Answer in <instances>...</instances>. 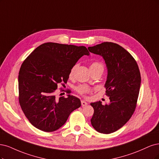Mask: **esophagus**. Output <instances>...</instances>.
<instances>
[{
    "mask_svg": "<svg viewBox=\"0 0 159 159\" xmlns=\"http://www.w3.org/2000/svg\"><path fill=\"white\" fill-rule=\"evenodd\" d=\"M87 104H88V103H87L86 102H85L84 100H81V105H82V106H86Z\"/></svg>",
    "mask_w": 159,
    "mask_h": 159,
    "instance_id": "1",
    "label": "esophagus"
}]
</instances>
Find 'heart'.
I'll return each instance as SVG.
<instances>
[{
    "instance_id": "b5f03b06",
    "label": "heart",
    "mask_w": 159,
    "mask_h": 159,
    "mask_svg": "<svg viewBox=\"0 0 159 159\" xmlns=\"http://www.w3.org/2000/svg\"><path fill=\"white\" fill-rule=\"evenodd\" d=\"M76 66H77V65H75L73 66L72 69H71L70 75H69L70 76H72L73 75ZM103 69V65H102L100 63L97 62V61L93 62L90 65V70H96V69ZM76 90L79 94L82 95L83 96H86V94H90L92 93V92H93V89H92L90 87H89V86L84 85V84H80V85H79L78 86H76Z\"/></svg>"
}]
</instances>
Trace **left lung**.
I'll list each match as a JSON object with an SVG mask.
<instances>
[{"label": "left lung", "mask_w": 159, "mask_h": 159, "mask_svg": "<svg viewBox=\"0 0 159 159\" xmlns=\"http://www.w3.org/2000/svg\"><path fill=\"white\" fill-rule=\"evenodd\" d=\"M88 49L105 60L106 95L110 100L105 106L100 101L90 104L94 108L91 124L98 132L109 134L124 126L134 113L141 85L140 71L133 56L118 44L106 42Z\"/></svg>", "instance_id": "1"}]
</instances>
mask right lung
<instances>
[{"mask_svg":"<svg viewBox=\"0 0 159 159\" xmlns=\"http://www.w3.org/2000/svg\"><path fill=\"white\" fill-rule=\"evenodd\" d=\"M84 55H89L84 46L48 42L38 46L24 61L18 75V100L34 127L45 132L57 130L81 106L69 89L67 98H57L56 94L59 84L65 86L71 69Z\"/></svg>","mask_w":159,"mask_h":159,"instance_id":"add662e5","label":"right lung"}]
</instances>
